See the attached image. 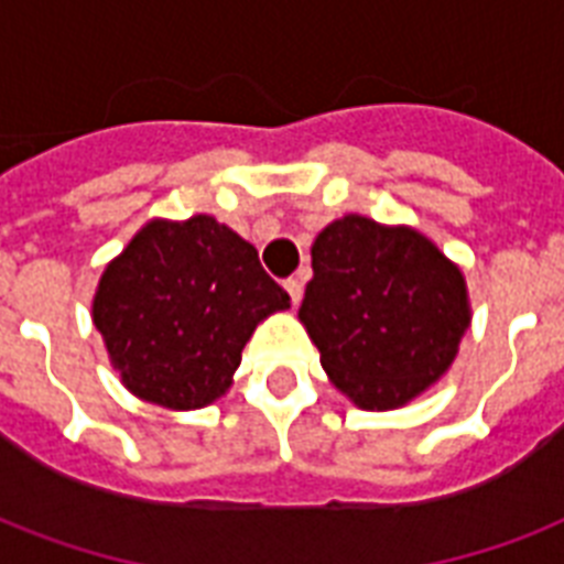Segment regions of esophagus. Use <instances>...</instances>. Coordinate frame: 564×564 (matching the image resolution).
Wrapping results in <instances>:
<instances>
[{
  "label": "esophagus",
  "instance_id": "obj_1",
  "mask_svg": "<svg viewBox=\"0 0 564 564\" xmlns=\"http://www.w3.org/2000/svg\"><path fill=\"white\" fill-rule=\"evenodd\" d=\"M283 290L290 292V301H292V307H299L301 295H304V286H301V281H299V278H290V281H283Z\"/></svg>",
  "mask_w": 564,
  "mask_h": 564
}]
</instances>
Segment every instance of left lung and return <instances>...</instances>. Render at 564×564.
<instances>
[{
	"instance_id": "1",
	"label": "left lung",
	"mask_w": 564,
	"mask_h": 564,
	"mask_svg": "<svg viewBox=\"0 0 564 564\" xmlns=\"http://www.w3.org/2000/svg\"><path fill=\"white\" fill-rule=\"evenodd\" d=\"M299 318L360 410H398L445 375L471 325L468 290L424 234L348 213L313 242Z\"/></svg>"
}]
</instances>
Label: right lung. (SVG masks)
<instances>
[{
    "label": "right lung",
    "instance_id": "1",
    "mask_svg": "<svg viewBox=\"0 0 564 564\" xmlns=\"http://www.w3.org/2000/svg\"><path fill=\"white\" fill-rule=\"evenodd\" d=\"M286 307L257 248L198 213L137 230L101 274L93 325L128 392L198 410L228 392L254 327Z\"/></svg>",
    "mask_w": 564,
    "mask_h": 564
}]
</instances>
